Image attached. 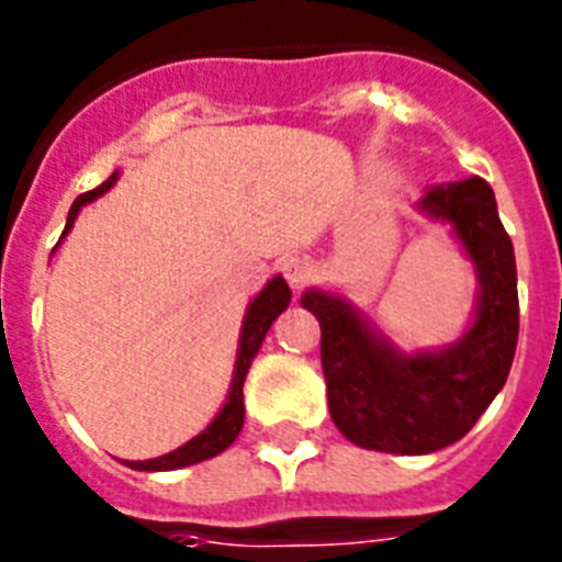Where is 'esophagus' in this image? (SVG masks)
Listing matches in <instances>:
<instances>
[{
	"label": "esophagus",
	"instance_id": "34e87169",
	"mask_svg": "<svg viewBox=\"0 0 562 562\" xmlns=\"http://www.w3.org/2000/svg\"><path fill=\"white\" fill-rule=\"evenodd\" d=\"M280 273L285 277V282H289L291 289L297 291L312 280V262H308V256H282Z\"/></svg>",
	"mask_w": 562,
	"mask_h": 562
}]
</instances>
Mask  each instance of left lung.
Returning <instances> with one entry per match:
<instances>
[{
	"label": "left lung",
	"instance_id": "8db88e82",
	"mask_svg": "<svg viewBox=\"0 0 562 562\" xmlns=\"http://www.w3.org/2000/svg\"><path fill=\"white\" fill-rule=\"evenodd\" d=\"M419 210L449 221L475 265L479 300L463 338L408 356L338 294L308 289L300 300L321 324V364L335 426L375 452L428 454L461 440L505 387L519 338L514 245L493 189L481 178L431 187Z\"/></svg>",
	"mask_w": 562,
	"mask_h": 562
}]
</instances>
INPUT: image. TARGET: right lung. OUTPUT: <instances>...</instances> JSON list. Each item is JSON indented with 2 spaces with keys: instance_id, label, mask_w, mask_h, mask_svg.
<instances>
[{
  "instance_id": "right-lung-1",
  "label": "right lung",
  "mask_w": 562,
  "mask_h": 562,
  "mask_svg": "<svg viewBox=\"0 0 562 562\" xmlns=\"http://www.w3.org/2000/svg\"><path fill=\"white\" fill-rule=\"evenodd\" d=\"M119 171H113L101 187H95L92 192H83L75 198L72 210H69V218H66L64 236L72 229L75 218H78V212L81 206H87L90 201L101 198V194L108 192L113 183H116ZM291 303V289L289 282L282 280V277H273L268 280L256 300L247 306L245 324H241V338H238V356H236V370H233V384H229L227 402H224V408L218 411V417L212 419L210 426L203 428L201 435L192 437L189 443H183L175 452L162 454V458H151V461H127L131 470H143V472H166V470H180V467H192V463H201L206 458H215L227 449L233 440L238 437L241 426H245V379L247 370H250V361L256 359V352L262 347L265 335L271 329V324L280 317V312H285Z\"/></svg>"
}]
</instances>
